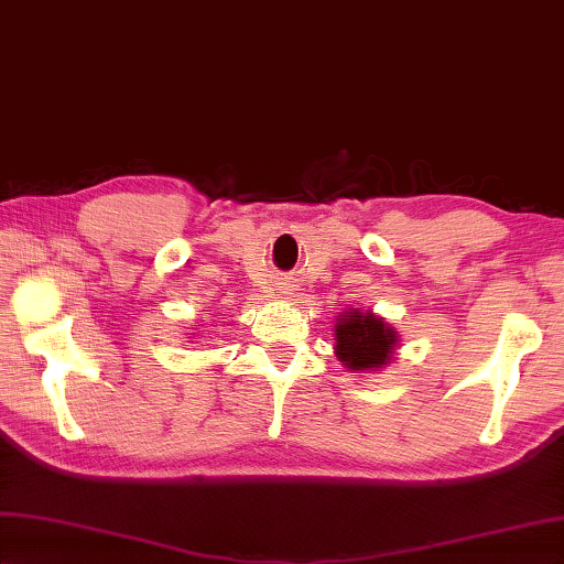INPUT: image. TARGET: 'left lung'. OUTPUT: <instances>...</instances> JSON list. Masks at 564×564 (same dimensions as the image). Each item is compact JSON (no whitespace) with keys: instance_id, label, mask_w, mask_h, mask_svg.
<instances>
[{"instance_id":"1","label":"left lung","mask_w":564,"mask_h":564,"mask_svg":"<svg viewBox=\"0 0 564 564\" xmlns=\"http://www.w3.org/2000/svg\"><path fill=\"white\" fill-rule=\"evenodd\" d=\"M335 357L347 371H379L391 364L399 349V333L371 311L339 313L335 319Z\"/></svg>"}]
</instances>
